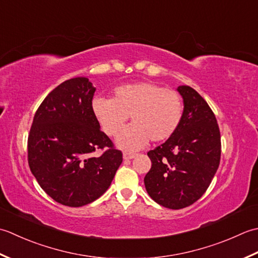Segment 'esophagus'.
<instances>
[{
	"mask_svg": "<svg viewBox=\"0 0 258 258\" xmlns=\"http://www.w3.org/2000/svg\"><path fill=\"white\" fill-rule=\"evenodd\" d=\"M122 156H123V159H124V160H130V159H134V158H135L136 154H133V152L124 151Z\"/></svg>",
	"mask_w": 258,
	"mask_h": 258,
	"instance_id": "1",
	"label": "esophagus"
}]
</instances>
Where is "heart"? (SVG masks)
Wrapping results in <instances>:
<instances>
[{"label": "heart", "mask_w": 258, "mask_h": 258, "mask_svg": "<svg viewBox=\"0 0 258 258\" xmlns=\"http://www.w3.org/2000/svg\"><path fill=\"white\" fill-rule=\"evenodd\" d=\"M91 109L108 136L118 135L130 114L134 123L117 138V145L125 150H138L149 140L161 143L169 139L179 127L183 113L179 94L154 82L118 87L112 99L94 98Z\"/></svg>", "instance_id": "obj_1"}]
</instances>
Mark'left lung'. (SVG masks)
<instances>
[{
	"instance_id": "8db88e82",
	"label": "left lung",
	"mask_w": 258,
	"mask_h": 258,
	"mask_svg": "<svg viewBox=\"0 0 258 258\" xmlns=\"http://www.w3.org/2000/svg\"><path fill=\"white\" fill-rule=\"evenodd\" d=\"M183 113L177 131L150 150L145 187L154 201L170 209L197 202L207 190L220 161V133L212 109L196 90L179 86Z\"/></svg>"
}]
</instances>
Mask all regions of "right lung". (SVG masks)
I'll return each mask as SVG.
<instances>
[{
  "mask_svg": "<svg viewBox=\"0 0 258 258\" xmlns=\"http://www.w3.org/2000/svg\"><path fill=\"white\" fill-rule=\"evenodd\" d=\"M96 88L78 77L52 90L36 110L28 139L31 172L41 188L69 207H81L106 192L122 162L100 130L91 103ZM107 148L101 156L97 149Z\"/></svg>",
  "mask_w": 258,
  "mask_h": 258,
  "instance_id": "1",
  "label": "right lung"
}]
</instances>
